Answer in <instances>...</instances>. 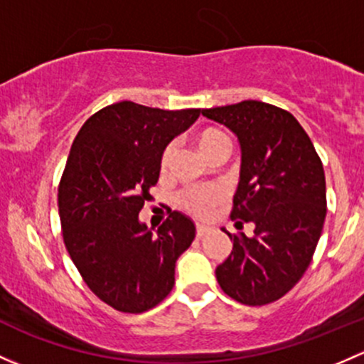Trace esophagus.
I'll list each match as a JSON object with an SVG mask.
<instances>
[{"instance_id": "obj_1", "label": "esophagus", "mask_w": 364, "mask_h": 364, "mask_svg": "<svg viewBox=\"0 0 364 364\" xmlns=\"http://www.w3.org/2000/svg\"><path fill=\"white\" fill-rule=\"evenodd\" d=\"M208 232L209 227H204V225H197V228H195V235L197 237H204Z\"/></svg>"}]
</instances>
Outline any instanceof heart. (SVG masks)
Masks as SVG:
<instances>
[{"instance_id":"heart-1","label":"heart","mask_w":364,"mask_h":364,"mask_svg":"<svg viewBox=\"0 0 364 364\" xmlns=\"http://www.w3.org/2000/svg\"><path fill=\"white\" fill-rule=\"evenodd\" d=\"M193 143L198 148V151L211 162L227 159L232 148V141L228 134L218 127H204L197 131L193 134ZM172 155H174V144H166L159 159V169L162 174H166L167 169H169ZM223 190L218 185L193 186V188L183 190L178 195V205L183 211L192 214L195 218H204L214 205L223 200Z\"/></svg>"}]
</instances>
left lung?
I'll return each instance as SVG.
<instances>
[{"mask_svg": "<svg viewBox=\"0 0 364 364\" xmlns=\"http://www.w3.org/2000/svg\"><path fill=\"white\" fill-rule=\"evenodd\" d=\"M227 125L242 150L228 233L232 252L216 269L218 284L244 305L284 296L309 269L326 218V179L311 137L286 109L262 101L202 109Z\"/></svg>", "mask_w": 364, "mask_h": 364, "instance_id": "obj_1", "label": "left lung"}]
</instances>
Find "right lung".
<instances>
[{"label":"right lung","instance_id":"add662e5","mask_svg":"<svg viewBox=\"0 0 364 364\" xmlns=\"http://www.w3.org/2000/svg\"><path fill=\"white\" fill-rule=\"evenodd\" d=\"M198 114L114 102L92 114L73 141L57 193L64 246L90 291L114 311L159 305L172 291L176 259L195 239L185 214L169 211L156 235L137 214L159 181L164 146Z\"/></svg>","mask_w":364,"mask_h":364}]
</instances>
